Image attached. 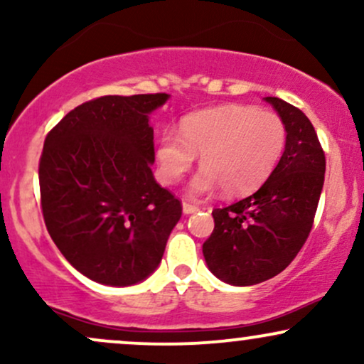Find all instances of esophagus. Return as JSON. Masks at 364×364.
<instances>
[{"instance_id":"34e87169","label":"esophagus","mask_w":364,"mask_h":364,"mask_svg":"<svg viewBox=\"0 0 364 364\" xmlns=\"http://www.w3.org/2000/svg\"><path fill=\"white\" fill-rule=\"evenodd\" d=\"M200 207L198 205H193V203H183V212L185 214H195V212H198Z\"/></svg>"}]
</instances>
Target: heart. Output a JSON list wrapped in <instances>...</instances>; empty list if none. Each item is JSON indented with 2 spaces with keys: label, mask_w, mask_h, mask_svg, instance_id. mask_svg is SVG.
I'll return each mask as SVG.
<instances>
[{
  "label": "heart",
  "mask_w": 364,
  "mask_h": 364,
  "mask_svg": "<svg viewBox=\"0 0 364 364\" xmlns=\"http://www.w3.org/2000/svg\"><path fill=\"white\" fill-rule=\"evenodd\" d=\"M287 141L284 119L272 111L228 104L191 112L179 121V135L164 132L157 161L166 183H176L200 154L202 169L191 179L193 196L223 188L228 196L258 190L281 161Z\"/></svg>",
  "instance_id": "1"
}]
</instances>
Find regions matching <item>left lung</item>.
<instances>
[{
  "mask_svg": "<svg viewBox=\"0 0 364 364\" xmlns=\"http://www.w3.org/2000/svg\"><path fill=\"white\" fill-rule=\"evenodd\" d=\"M287 128L277 168L253 195L214 208L203 243L212 274L232 286H255L281 274L310 236L325 179V152L311 121L279 97H265Z\"/></svg>",
  "mask_w": 364,
  "mask_h": 364,
  "instance_id": "left-lung-1",
  "label": "left lung"
}]
</instances>
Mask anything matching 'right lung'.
<instances>
[{
  "label": "right lung",
  "mask_w": 364,
  "mask_h": 364,
  "mask_svg": "<svg viewBox=\"0 0 364 364\" xmlns=\"http://www.w3.org/2000/svg\"><path fill=\"white\" fill-rule=\"evenodd\" d=\"M169 95H102L48 133L39 161L41 208L54 245L78 272L107 286L149 277L181 217L157 185L149 114Z\"/></svg>",
  "instance_id": "right-lung-1"
}]
</instances>
